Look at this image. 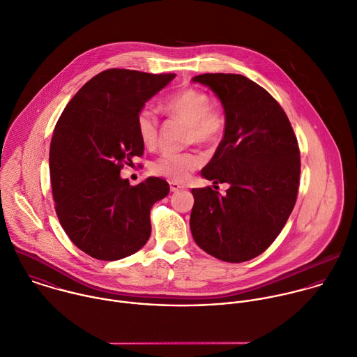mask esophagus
I'll list each match as a JSON object with an SVG mask.
<instances>
[{"mask_svg": "<svg viewBox=\"0 0 357 357\" xmlns=\"http://www.w3.org/2000/svg\"><path fill=\"white\" fill-rule=\"evenodd\" d=\"M169 189H171V192H178V190H181V189H185V185L172 181V182H169Z\"/></svg>", "mask_w": 357, "mask_h": 357, "instance_id": "34e87169", "label": "esophagus"}]
</instances>
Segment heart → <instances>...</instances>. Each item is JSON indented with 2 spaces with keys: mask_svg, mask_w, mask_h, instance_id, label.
<instances>
[{
  "mask_svg": "<svg viewBox=\"0 0 357 357\" xmlns=\"http://www.w3.org/2000/svg\"><path fill=\"white\" fill-rule=\"evenodd\" d=\"M162 107L171 115L181 116L190 125L189 137L192 142L211 143L224 129V114L221 109L211 105L208 94L202 90L192 87L183 89L168 97ZM158 126L157 111L151 107L142 108L136 118V128L144 146L153 147L155 144ZM202 162L203 158L196 151L164 153L151 164V171L155 175L182 182L197 169Z\"/></svg>",
  "mask_w": 357,
  "mask_h": 357,
  "instance_id": "1",
  "label": "heart"
}]
</instances>
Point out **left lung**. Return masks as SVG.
<instances>
[{"label":"left lung","mask_w":357,"mask_h":357,"mask_svg":"<svg viewBox=\"0 0 357 357\" xmlns=\"http://www.w3.org/2000/svg\"><path fill=\"white\" fill-rule=\"evenodd\" d=\"M192 80L208 87L225 114L224 137L200 174L229 188L224 196L210 186L192 189L190 231L215 259L248 261L275 241L295 207L298 140L281 105L246 76L204 73Z\"/></svg>","instance_id":"8db88e82"}]
</instances>
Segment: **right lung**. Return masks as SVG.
Here are the masks:
<instances>
[{
	"mask_svg": "<svg viewBox=\"0 0 357 357\" xmlns=\"http://www.w3.org/2000/svg\"><path fill=\"white\" fill-rule=\"evenodd\" d=\"M174 77L104 70L82 86L56 122L50 144L55 211L73 245L97 260L140 250L151 234L153 204L169 193L161 178L130 186L119 174L144 150L137 114Z\"/></svg>",
	"mask_w": 357,
	"mask_h": 357,
	"instance_id": "1",
	"label": "right lung"
}]
</instances>
